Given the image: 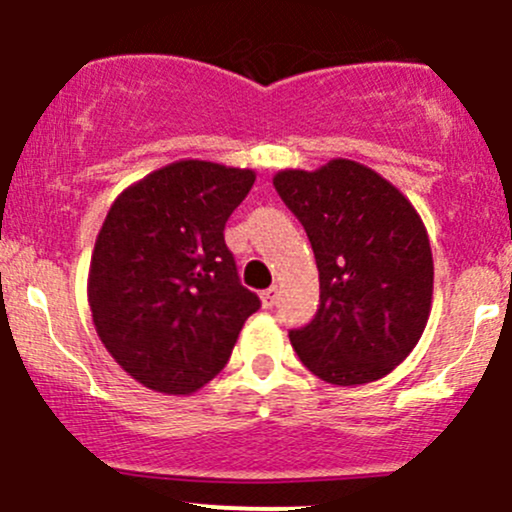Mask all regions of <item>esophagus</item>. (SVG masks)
<instances>
[{"mask_svg": "<svg viewBox=\"0 0 512 512\" xmlns=\"http://www.w3.org/2000/svg\"><path fill=\"white\" fill-rule=\"evenodd\" d=\"M260 299H262V307H265V309H272V307H275V302H277V287H267V289H262V292H260Z\"/></svg>", "mask_w": 512, "mask_h": 512, "instance_id": "34e87169", "label": "esophagus"}]
</instances>
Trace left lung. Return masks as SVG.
Listing matches in <instances>:
<instances>
[{"label": "left lung", "mask_w": 512, "mask_h": 512, "mask_svg": "<svg viewBox=\"0 0 512 512\" xmlns=\"http://www.w3.org/2000/svg\"><path fill=\"white\" fill-rule=\"evenodd\" d=\"M275 190L312 242L317 314L292 329L294 352L319 379L369 384L421 339L431 312L433 257L414 205L371 168L332 160L282 170Z\"/></svg>", "instance_id": "1"}]
</instances>
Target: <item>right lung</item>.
Instances as JSON below:
<instances>
[{
    "instance_id": "add662e5",
    "label": "right lung",
    "mask_w": 512,
    "mask_h": 512,
    "mask_svg": "<svg viewBox=\"0 0 512 512\" xmlns=\"http://www.w3.org/2000/svg\"><path fill=\"white\" fill-rule=\"evenodd\" d=\"M252 183V170L180 160L108 210L91 257V314L113 359L148 389L208 384L260 309L225 245L227 218Z\"/></svg>"
}]
</instances>
